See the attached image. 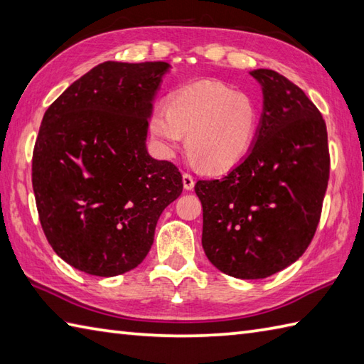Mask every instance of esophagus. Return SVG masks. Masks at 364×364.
Wrapping results in <instances>:
<instances>
[{
    "instance_id": "obj_1",
    "label": "esophagus",
    "mask_w": 364,
    "mask_h": 364,
    "mask_svg": "<svg viewBox=\"0 0 364 364\" xmlns=\"http://www.w3.org/2000/svg\"><path fill=\"white\" fill-rule=\"evenodd\" d=\"M182 182H183V188L187 190V191L195 188V179H193L191 174L183 173V174H182Z\"/></svg>"
}]
</instances>
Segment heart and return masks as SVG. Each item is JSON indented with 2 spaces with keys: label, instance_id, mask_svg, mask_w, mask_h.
Returning <instances> with one entry per match:
<instances>
[{
  "label": "heart",
  "instance_id": "1",
  "mask_svg": "<svg viewBox=\"0 0 364 364\" xmlns=\"http://www.w3.org/2000/svg\"><path fill=\"white\" fill-rule=\"evenodd\" d=\"M259 109L247 92L218 81H198L169 95L149 116V133L161 157L173 159L187 135L195 163L213 173L235 166L255 143Z\"/></svg>",
  "mask_w": 364,
  "mask_h": 364
}]
</instances>
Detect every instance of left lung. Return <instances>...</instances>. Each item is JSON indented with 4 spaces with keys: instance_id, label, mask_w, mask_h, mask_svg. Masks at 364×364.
Here are the masks:
<instances>
[{
    "instance_id": "left-lung-1",
    "label": "left lung",
    "mask_w": 364,
    "mask_h": 364,
    "mask_svg": "<svg viewBox=\"0 0 364 364\" xmlns=\"http://www.w3.org/2000/svg\"><path fill=\"white\" fill-rule=\"evenodd\" d=\"M262 89L255 143L223 179L198 181L203 248L220 272L261 279L299 259L316 232L328 185L327 125L299 86L251 70Z\"/></svg>"
}]
</instances>
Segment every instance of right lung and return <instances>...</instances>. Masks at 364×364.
Instances as JSON below:
<instances>
[{"label": "right lung", "mask_w": 364, "mask_h": 364, "mask_svg": "<svg viewBox=\"0 0 364 364\" xmlns=\"http://www.w3.org/2000/svg\"><path fill=\"white\" fill-rule=\"evenodd\" d=\"M169 69L102 63L43 114L33 152L39 220L55 253L87 275H122L143 262L161 212L182 193L179 169L146 147Z\"/></svg>", "instance_id": "add662e5"}]
</instances>
